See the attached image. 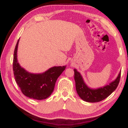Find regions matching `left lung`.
I'll return each instance as SVG.
<instances>
[{
    "mask_svg": "<svg viewBox=\"0 0 128 128\" xmlns=\"http://www.w3.org/2000/svg\"><path fill=\"white\" fill-rule=\"evenodd\" d=\"M74 80L76 82V88L78 95L82 100L87 102H98L111 95L118 87L120 82L121 71H120L116 78L103 87L97 88H92L86 85L80 73L76 69H74Z\"/></svg>",
    "mask_w": 128,
    "mask_h": 128,
    "instance_id": "left-lung-1",
    "label": "left lung"
}]
</instances>
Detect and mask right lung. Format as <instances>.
I'll use <instances>...</instances> for the list:
<instances>
[{
	"instance_id": "right-lung-1",
	"label": "right lung",
	"mask_w": 128,
	"mask_h": 128,
	"mask_svg": "<svg viewBox=\"0 0 128 128\" xmlns=\"http://www.w3.org/2000/svg\"><path fill=\"white\" fill-rule=\"evenodd\" d=\"M20 39L14 51L13 70L17 85L27 97L36 100L48 98L53 92L58 78L66 66H53L42 73H32L20 66L17 60V48Z\"/></svg>"
}]
</instances>
